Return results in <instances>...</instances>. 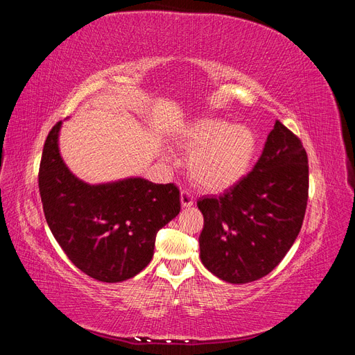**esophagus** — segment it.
Masks as SVG:
<instances>
[{
  "instance_id": "1",
  "label": "esophagus",
  "mask_w": 355,
  "mask_h": 355,
  "mask_svg": "<svg viewBox=\"0 0 355 355\" xmlns=\"http://www.w3.org/2000/svg\"><path fill=\"white\" fill-rule=\"evenodd\" d=\"M180 202L184 207H191L194 204V197H192L188 191L180 192Z\"/></svg>"
}]
</instances>
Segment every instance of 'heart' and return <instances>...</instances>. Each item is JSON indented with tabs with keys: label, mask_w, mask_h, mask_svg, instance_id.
<instances>
[{
	"label": "heart",
	"mask_w": 355,
	"mask_h": 355,
	"mask_svg": "<svg viewBox=\"0 0 355 355\" xmlns=\"http://www.w3.org/2000/svg\"><path fill=\"white\" fill-rule=\"evenodd\" d=\"M178 145L191 149L187 170L191 179L210 191H223L247 173L256 151L249 127L230 125L219 118H198L178 137ZM170 161V157L166 155Z\"/></svg>",
	"instance_id": "1"
}]
</instances>
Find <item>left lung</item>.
<instances>
[{"mask_svg":"<svg viewBox=\"0 0 355 355\" xmlns=\"http://www.w3.org/2000/svg\"><path fill=\"white\" fill-rule=\"evenodd\" d=\"M308 201V157L280 121L268 135L249 175L219 197H202V265L220 280L245 284L283 261L302 227Z\"/></svg>","mask_w":355,"mask_h":355,"instance_id":"1","label":"left lung"}]
</instances>
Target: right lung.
Here are the masks:
<instances>
[{
    "instance_id": "add662e5",
    "label": "right lung",
    "mask_w": 355,
    "mask_h": 355,
    "mask_svg": "<svg viewBox=\"0 0 355 355\" xmlns=\"http://www.w3.org/2000/svg\"><path fill=\"white\" fill-rule=\"evenodd\" d=\"M60 127L46 139L38 175L49 228L84 274L103 283L128 280L151 262L157 232L179 214V189L144 178L85 184L60 155Z\"/></svg>"
}]
</instances>
